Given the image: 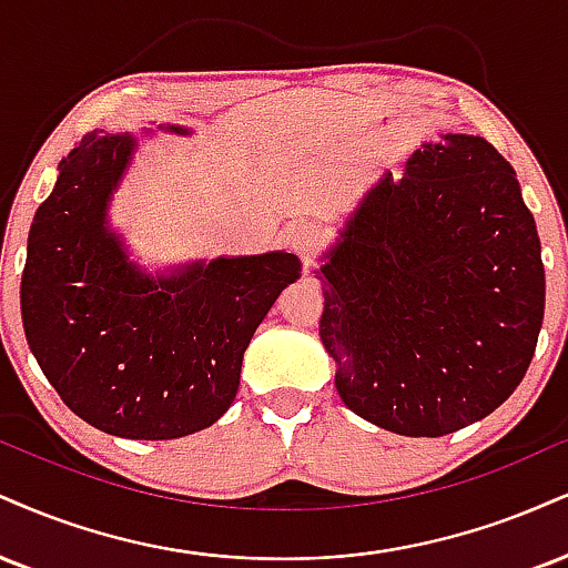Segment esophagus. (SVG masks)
Instances as JSON below:
<instances>
[{
	"label": "esophagus",
	"mask_w": 568,
	"mask_h": 568,
	"mask_svg": "<svg viewBox=\"0 0 568 568\" xmlns=\"http://www.w3.org/2000/svg\"><path fill=\"white\" fill-rule=\"evenodd\" d=\"M320 237H323L320 235V230L310 222H293L285 227V243H288L293 254L298 256H306L310 251L317 248Z\"/></svg>",
	"instance_id": "esophagus-1"
}]
</instances>
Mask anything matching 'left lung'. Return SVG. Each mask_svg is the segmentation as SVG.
Here are the masks:
<instances>
[{
	"mask_svg": "<svg viewBox=\"0 0 568 568\" xmlns=\"http://www.w3.org/2000/svg\"><path fill=\"white\" fill-rule=\"evenodd\" d=\"M320 341L344 405L399 436H444L516 392L545 314L537 224L484 136L423 142L346 216L317 270Z\"/></svg>",
	"mask_w": 568,
	"mask_h": 568,
	"instance_id": "8db88e82",
	"label": "left lung"
}]
</instances>
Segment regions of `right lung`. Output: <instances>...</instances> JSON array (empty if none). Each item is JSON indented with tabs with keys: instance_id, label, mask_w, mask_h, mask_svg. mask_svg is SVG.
<instances>
[{
	"instance_id": "right-lung-1",
	"label": "right lung",
	"mask_w": 568,
	"mask_h": 568,
	"mask_svg": "<svg viewBox=\"0 0 568 568\" xmlns=\"http://www.w3.org/2000/svg\"><path fill=\"white\" fill-rule=\"evenodd\" d=\"M136 148V134L89 132L58 163L31 222L20 314L31 354L71 413L121 439L161 442L227 413L243 354L302 262L266 251L148 272L111 224Z\"/></svg>"
}]
</instances>
